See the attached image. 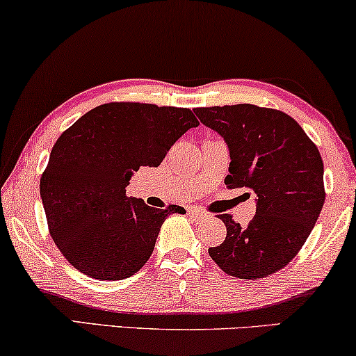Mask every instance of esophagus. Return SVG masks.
<instances>
[{
	"instance_id": "esophagus-1",
	"label": "esophagus",
	"mask_w": 356,
	"mask_h": 356,
	"mask_svg": "<svg viewBox=\"0 0 356 356\" xmlns=\"http://www.w3.org/2000/svg\"><path fill=\"white\" fill-rule=\"evenodd\" d=\"M188 213L194 218H197V220H206V218L209 217L207 212L204 211H197V209H188Z\"/></svg>"
}]
</instances>
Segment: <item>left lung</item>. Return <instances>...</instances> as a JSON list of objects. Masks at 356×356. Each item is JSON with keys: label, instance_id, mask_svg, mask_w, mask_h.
<instances>
[{"label": "left lung", "instance_id": "left-lung-1", "mask_svg": "<svg viewBox=\"0 0 356 356\" xmlns=\"http://www.w3.org/2000/svg\"><path fill=\"white\" fill-rule=\"evenodd\" d=\"M230 152L225 184L250 188L256 216L246 227L228 213L227 236L209 254L228 275L262 279L284 269L305 245L324 206V165L301 126L284 111L240 104L196 108Z\"/></svg>", "mask_w": 356, "mask_h": 356}]
</instances>
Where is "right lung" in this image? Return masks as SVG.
I'll use <instances>...</instances> for the list:
<instances>
[{
    "label": "right lung",
    "mask_w": 356,
    "mask_h": 356,
    "mask_svg": "<svg viewBox=\"0 0 356 356\" xmlns=\"http://www.w3.org/2000/svg\"><path fill=\"white\" fill-rule=\"evenodd\" d=\"M197 126L189 108L121 102L87 111L60 136L40 197L53 241L77 270L121 280L147 262L165 218L186 211L150 207L126 188L139 167H159Z\"/></svg>",
    "instance_id": "1"
}]
</instances>
